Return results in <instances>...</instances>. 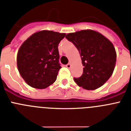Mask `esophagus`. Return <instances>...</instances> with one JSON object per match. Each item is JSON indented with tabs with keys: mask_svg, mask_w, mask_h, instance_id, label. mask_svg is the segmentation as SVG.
<instances>
[{
	"mask_svg": "<svg viewBox=\"0 0 131 131\" xmlns=\"http://www.w3.org/2000/svg\"><path fill=\"white\" fill-rule=\"evenodd\" d=\"M66 67H67V68H68V69H70V68L71 67V64L70 63H68L67 65H66Z\"/></svg>",
	"mask_w": 131,
	"mask_h": 131,
	"instance_id": "34e87169",
	"label": "esophagus"
}]
</instances>
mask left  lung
<instances>
[{
    "label": "left lung",
    "instance_id": "obj_1",
    "mask_svg": "<svg viewBox=\"0 0 131 131\" xmlns=\"http://www.w3.org/2000/svg\"><path fill=\"white\" fill-rule=\"evenodd\" d=\"M66 38L77 48L84 67L83 75L74 78L75 82L87 90L100 88L109 79L115 67L116 53L112 43L91 29L70 33Z\"/></svg>",
    "mask_w": 131,
    "mask_h": 131
}]
</instances>
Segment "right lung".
Here are the masks:
<instances>
[{"instance_id":"1","label":"right lung","mask_w":131,"mask_h":131,"mask_svg":"<svg viewBox=\"0 0 131 131\" xmlns=\"http://www.w3.org/2000/svg\"><path fill=\"white\" fill-rule=\"evenodd\" d=\"M65 35L53 31H40L22 43L18 50L17 64L27 85L41 90L55 82L61 68L58 46Z\"/></svg>"}]
</instances>
